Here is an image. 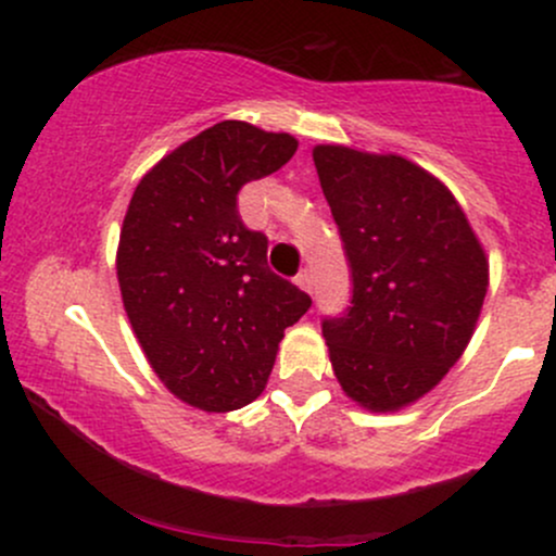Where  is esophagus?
I'll return each mask as SVG.
<instances>
[{
    "label": "esophagus",
    "instance_id": "34e87169",
    "mask_svg": "<svg viewBox=\"0 0 556 556\" xmlns=\"http://www.w3.org/2000/svg\"><path fill=\"white\" fill-rule=\"evenodd\" d=\"M295 285L311 295V292H314V274H311V269H300V274L295 277Z\"/></svg>",
    "mask_w": 556,
    "mask_h": 556
}]
</instances>
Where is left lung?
Here are the masks:
<instances>
[{
  "instance_id": "obj_1",
  "label": "left lung",
  "mask_w": 556,
  "mask_h": 556,
  "mask_svg": "<svg viewBox=\"0 0 556 556\" xmlns=\"http://www.w3.org/2000/svg\"><path fill=\"white\" fill-rule=\"evenodd\" d=\"M314 164L353 274L348 314L321 324L331 368L361 407L402 410L468 348L489 258L452 190L410 159L324 143Z\"/></svg>"
}]
</instances>
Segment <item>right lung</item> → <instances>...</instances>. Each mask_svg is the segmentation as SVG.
Segmentation results:
<instances>
[{"label":"right lung","mask_w":556,"mask_h":556,"mask_svg":"<svg viewBox=\"0 0 556 556\" xmlns=\"http://www.w3.org/2000/svg\"><path fill=\"white\" fill-rule=\"evenodd\" d=\"M298 140L225 119L140 177L117 245L125 314L177 400L229 413L264 392L285 329L311 298L266 264L238 193L290 162Z\"/></svg>","instance_id":"right-lung-1"}]
</instances>
